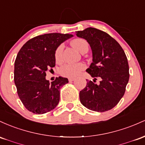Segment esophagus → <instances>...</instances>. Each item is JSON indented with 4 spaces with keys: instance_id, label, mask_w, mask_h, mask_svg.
<instances>
[{
    "instance_id": "obj_1",
    "label": "esophagus",
    "mask_w": 145,
    "mask_h": 145,
    "mask_svg": "<svg viewBox=\"0 0 145 145\" xmlns=\"http://www.w3.org/2000/svg\"><path fill=\"white\" fill-rule=\"evenodd\" d=\"M75 80V79L74 78H68V81H73Z\"/></svg>"
}]
</instances>
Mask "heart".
<instances>
[{"label":"heart","instance_id":"b5f03b06","mask_svg":"<svg viewBox=\"0 0 145 145\" xmlns=\"http://www.w3.org/2000/svg\"><path fill=\"white\" fill-rule=\"evenodd\" d=\"M88 43L85 40L81 38L74 39L72 41V45L76 49L81 52L84 46L87 45ZM64 44L59 45L55 51V57L57 61H60L62 57V52L64 49ZM85 65L81 63L77 64H66L60 68V73L62 75L67 77H74L77 76L85 68Z\"/></svg>","mask_w":145,"mask_h":145}]
</instances>
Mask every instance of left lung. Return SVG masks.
<instances>
[{
	"label": "left lung",
	"mask_w": 145,
	"mask_h": 145,
	"mask_svg": "<svg viewBox=\"0 0 145 145\" xmlns=\"http://www.w3.org/2000/svg\"><path fill=\"white\" fill-rule=\"evenodd\" d=\"M77 37L90 44L92 62L86 70L93 77L102 79L97 85L87 81L85 88L79 92L81 104L92 111L103 112L111 110L124 95L129 81V65L121 45L109 34L99 29L88 27L76 31Z\"/></svg>",
	"instance_id": "obj_1"
}]
</instances>
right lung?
<instances>
[{
  "label": "right lung",
  "mask_w": 145,
  "mask_h": 145,
  "mask_svg": "<svg viewBox=\"0 0 145 145\" xmlns=\"http://www.w3.org/2000/svg\"><path fill=\"white\" fill-rule=\"evenodd\" d=\"M72 36L59 33L38 35L26 42L18 53L14 83L19 98L29 111L42 114L59 103V89L68 83V79L59 77L50 83L46 72L55 66L57 47Z\"/></svg>",
  "instance_id": "right-lung-1"
}]
</instances>
